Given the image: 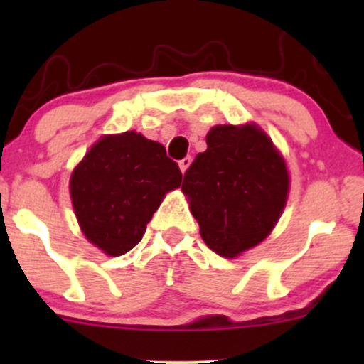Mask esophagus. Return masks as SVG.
Wrapping results in <instances>:
<instances>
[{"instance_id":"34e87169","label":"esophagus","mask_w":364,"mask_h":364,"mask_svg":"<svg viewBox=\"0 0 364 364\" xmlns=\"http://www.w3.org/2000/svg\"><path fill=\"white\" fill-rule=\"evenodd\" d=\"M190 164H191V157L190 156L181 159V161H179V169H181V173H185V171L190 168Z\"/></svg>"}]
</instances>
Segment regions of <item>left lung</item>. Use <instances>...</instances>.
Instances as JSON below:
<instances>
[{
	"label": "left lung",
	"mask_w": 364,
	"mask_h": 364,
	"mask_svg": "<svg viewBox=\"0 0 364 364\" xmlns=\"http://www.w3.org/2000/svg\"><path fill=\"white\" fill-rule=\"evenodd\" d=\"M181 190L205 245L235 258L260 245L277 224L289 193V173L257 124H217L207 133V150L185 173Z\"/></svg>",
	"instance_id": "8db88e82"
}]
</instances>
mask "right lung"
<instances>
[{
  "instance_id": "right-lung-1",
  "label": "right lung",
  "mask_w": 364,
  "mask_h": 364,
  "mask_svg": "<svg viewBox=\"0 0 364 364\" xmlns=\"http://www.w3.org/2000/svg\"><path fill=\"white\" fill-rule=\"evenodd\" d=\"M181 178L159 141L136 132L104 135L70 178L82 232L109 257L124 255L140 243L164 195Z\"/></svg>"
}]
</instances>
